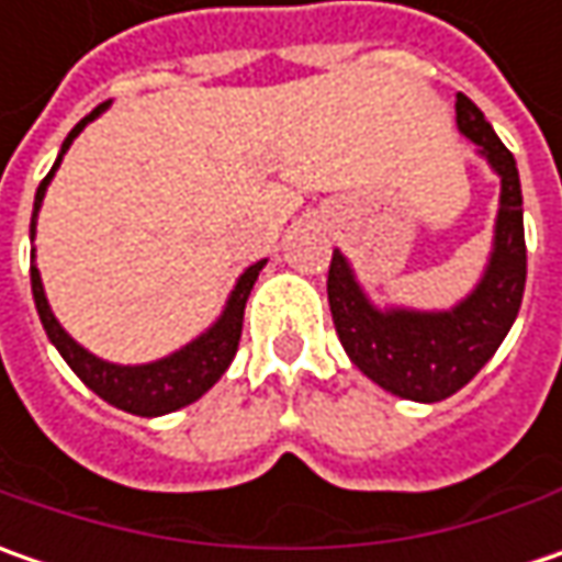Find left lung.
<instances>
[{
    "mask_svg": "<svg viewBox=\"0 0 562 562\" xmlns=\"http://www.w3.org/2000/svg\"><path fill=\"white\" fill-rule=\"evenodd\" d=\"M457 127L501 175L494 249L475 291L447 313L375 310L337 249L328 269V306L347 357L384 391L419 403L450 397L482 372L513 328L526 291V231L516 159L482 109L463 93H457Z\"/></svg>",
    "mask_w": 562,
    "mask_h": 562,
    "instance_id": "8db88e82",
    "label": "left lung"
}]
</instances>
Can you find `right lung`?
<instances>
[{
	"label": "right lung",
	"mask_w": 562,
	"mask_h": 562,
	"mask_svg": "<svg viewBox=\"0 0 562 562\" xmlns=\"http://www.w3.org/2000/svg\"><path fill=\"white\" fill-rule=\"evenodd\" d=\"M105 105H109V102H102V105H97L87 119L77 121L75 131L65 137V143H61V153H58V159H55L53 171H49V175L40 181V187H36L31 237L33 231H36V212H40V203H43V196H46V187L53 181L55 168L61 165V156L68 153V146L75 143L77 134H80L90 121L99 119V115L105 112ZM262 266H266V259L256 262V266H249V269L237 278L234 291L227 296L225 313H222V318H218L205 335H200L196 340H190V344L181 347L178 353L156 359V362H146V366H115V362H105V359L93 357L90 350H83L75 337L58 325V318H55L53 310H49V300H46V293H43V281H40V269H36V266H31V288L40 322H43L46 335H49V340L55 344V350L61 353V359L75 369V375L80 378L93 394H99L105 403L119 406L124 413H134V416H165V413H175V409H181L187 403L203 397L205 391H209L218 378L225 375V369L231 366L234 353H237V344H240L247 296L249 291H252V284H256Z\"/></svg>",
	"instance_id": "obj_1"
}]
</instances>
